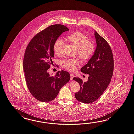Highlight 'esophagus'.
Listing matches in <instances>:
<instances>
[{
	"mask_svg": "<svg viewBox=\"0 0 134 134\" xmlns=\"http://www.w3.org/2000/svg\"><path fill=\"white\" fill-rule=\"evenodd\" d=\"M75 76V75L73 74H70V77H71V79H72L74 78V77Z\"/></svg>",
	"mask_w": 134,
	"mask_h": 134,
	"instance_id": "34e87169",
	"label": "esophagus"
}]
</instances>
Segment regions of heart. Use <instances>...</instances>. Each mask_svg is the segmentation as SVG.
Listing matches in <instances>:
<instances>
[{
  "instance_id": "1",
  "label": "heart",
  "mask_w": 134,
  "mask_h": 134,
  "mask_svg": "<svg viewBox=\"0 0 134 134\" xmlns=\"http://www.w3.org/2000/svg\"><path fill=\"white\" fill-rule=\"evenodd\" d=\"M67 39L77 48V54L83 61H86L91 58L95 50L94 43L88 41L86 35L80 31L72 33L67 37ZM63 41L59 38L55 42L53 45V50L55 55H60L62 52ZM80 62L75 59H66L62 60L61 64L63 68L69 71L75 70L76 66L79 65Z\"/></svg>"
}]
</instances>
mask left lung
Instances as JSON below:
<instances>
[{
	"instance_id": "obj_1",
	"label": "left lung",
	"mask_w": 134,
	"mask_h": 134,
	"mask_svg": "<svg viewBox=\"0 0 134 134\" xmlns=\"http://www.w3.org/2000/svg\"><path fill=\"white\" fill-rule=\"evenodd\" d=\"M94 36L97 46L94 55L81 71L88 74V81L75 77L73 79L80 86L79 92L75 93L79 101L90 104L95 101L108 88L112 77L114 59L111 47L107 41L95 30Z\"/></svg>"
}]
</instances>
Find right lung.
I'll return each instance as SVG.
<instances>
[{"mask_svg": "<svg viewBox=\"0 0 134 134\" xmlns=\"http://www.w3.org/2000/svg\"><path fill=\"white\" fill-rule=\"evenodd\" d=\"M69 30L60 24L51 25L38 33L26 47L23 59L26 84L30 93L39 101H52L70 80L68 72L58 71L55 76L48 72L54 57V43L62 33Z\"/></svg>", "mask_w": 134, "mask_h": 134, "instance_id": "right-lung-1", "label": "right lung"}]
</instances>
